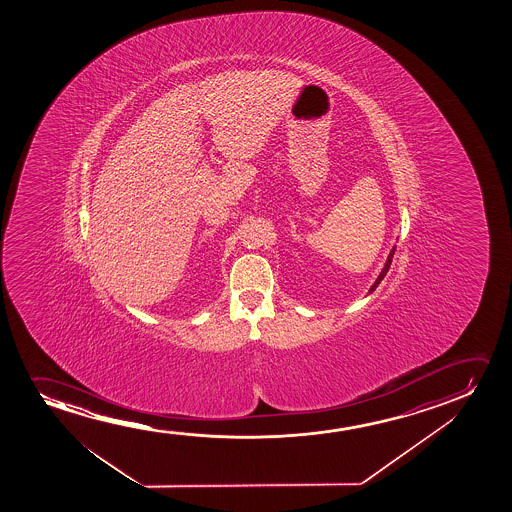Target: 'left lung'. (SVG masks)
Masks as SVG:
<instances>
[{
  "mask_svg": "<svg viewBox=\"0 0 512 512\" xmlns=\"http://www.w3.org/2000/svg\"><path fill=\"white\" fill-rule=\"evenodd\" d=\"M393 253H395V246L392 248V252H390V255H388V259H386L385 267H383V271L379 273L378 280L374 281V285H372L371 288H369V294H372L374 290H376V287H378L379 283H381V280L385 278L386 273H388V269H390V264H392L393 259Z\"/></svg>",
  "mask_w": 512,
  "mask_h": 512,
  "instance_id": "1",
  "label": "left lung"
}]
</instances>
